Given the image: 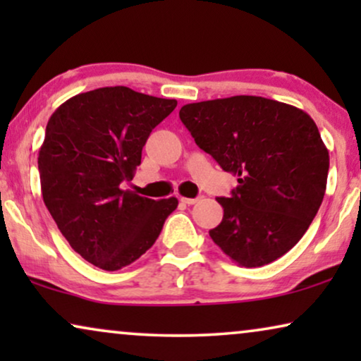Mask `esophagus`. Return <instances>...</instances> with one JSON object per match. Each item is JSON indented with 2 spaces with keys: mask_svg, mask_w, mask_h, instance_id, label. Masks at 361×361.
Returning <instances> with one entry per match:
<instances>
[{
  "mask_svg": "<svg viewBox=\"0 0 361 361\" xmlns=\"http://www.w3.org/2000/svg\"><path fill=\"white\" fill-rule=\"evenodd\" d=\"M180 202L182 204H187V205H194L197 199H189V197H180Z\"/></svg>",
  "mask_w": 361,
  "mask_h": 361,
  "instance_id": "34e87169",
  "label": "esophagus"
}]
</instances>
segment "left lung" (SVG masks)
<instances>
[{
  "mask_svg": "<svg viewBox=\"0 0 361 361\" xmlns=\"http://www.w3.org/2000/svg\"><path fill=\"white\" fill-rule=\"evenodd\" d=\"M197 146L238 176L219 197L221 224L210 238L230 259L258 268L288 253L324 200L329 151L312 118L288 103L238 95L189 103L179 111Z\"/></svg>",
  "mask_w": 361,
  "mask_h": 361,
  "instance_id": "obj_1",
  "label": "left lung"
}]
</instances>
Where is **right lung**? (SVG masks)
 Instances as JSON below:
<instances>
[{"label":"right lung","instance_id":"add662e5","mask_svg":"<svg viewBox=\"0 0 361 361\" xmlns=\"http://www.w3.org/2000/svg\"><path fill=\"white\" fill-rule=\"evenodd\" d=\"M176 100L103 87L62 103L39 149L42 199L68 245L97 268L118 271L154 245L176 197L152 200L121 184L133 179L151 131Z\"/></svg>","mask_w":361,"mask_h":361}]
</instances>
